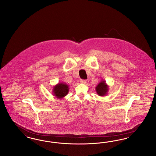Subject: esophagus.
I'll list each match as a JSON object with an SVG mask.
<instances>
[{
  "instance_id": "34e87169",
  "label": "esophagus",
  "mask_w": 156,
  "mask_h": 156,
  "mask_svg": "<svg viewBox=\"0 0 156 156\" xmlns=\"http://www.w3.org/2000/svg\"><path fill=\"white\" fill-rule=\"evenodd\" d=\"M80 82H81V83H86V82H87V80H81Z\"/></svg>"
}]
</instances>
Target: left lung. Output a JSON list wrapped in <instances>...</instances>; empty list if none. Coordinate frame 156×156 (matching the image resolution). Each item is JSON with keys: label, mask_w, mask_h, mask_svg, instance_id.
Here are the masks:
<instances>
[{"label": "left lung", "mask_w": 156, "mask_h": 156, "mask_svg": "<svg viewBox=\"0 0 156 156\" xmlns=\"http://www.w3.org/2000/svg\"><path fill=\"white\" fill-rule=\"evenodd\" d=\"M95 90H96L97 94L99 96L104 97L108 94V92L109 90V86L106 83L105 80H102L96 87Z\"/></svg>", "instance_id": "left-lung-1"}]
</instances>
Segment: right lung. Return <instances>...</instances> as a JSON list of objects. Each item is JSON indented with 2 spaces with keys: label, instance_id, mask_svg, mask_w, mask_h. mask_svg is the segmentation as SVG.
Masks as SVG:
<instances>
[{
  "label": "right lung",
  "instance_id": "obj_1",
  "mask_svg": "<svg viewBox=\"0 0 156 156\" xmlns=\"http://www.w3.org/2000/svg\"><path fill=\"white\" fill-rule=\"evenodd\" d=\"M69 92V86L64 82H59L52 89V94L57 99H62L66 97Z\"/></svg>",
  "mask_w": 156,
  "mask_h": 156
}]
</instances>
